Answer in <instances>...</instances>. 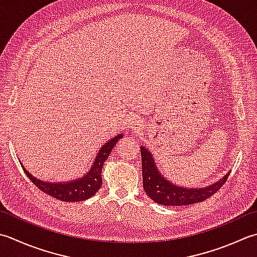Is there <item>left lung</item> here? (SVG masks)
Here are the masks:
<instances>
[{"instance_id": "8db88e82", "label": "left lung", "mask_w": 257, "mask_h": 257, "mask_svg": "<svg viewBox=\"0 0 257 257\" xmlns=\"http://www.w3.org/2000/svg\"><path fill=\"white\" fill-rule=\"evenodd\" d=\"M143 167V184L146 194L150 199L165 206H185L200 203L209 198L222 187L227 180L229 173L218 182L206 186L204 188H184L173 184L160 174L156 167L152 153L140 146Z\"/></svg>"}]
</instances>
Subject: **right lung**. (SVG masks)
<instances>
[{
  "label": "right lung",
  "instance_id": "right-lung-1",
  "mask_svg": "<svg viewBox=\"0 0 257 257\" xmlns=\"http://www.w3.org/2000/svg\"><path fill=\"white\" fill-rule=\"evenodd\" d=\"M122 138V134H119L112 139H110L108 143H105L98 152L93 165L91 166L89 172L84 174L81 178H78L71 182L63 183H47L39 179L35 176L30 174L24 166L21 164L24 173L27 174L29 179L42 190L43 193L48 194L52 197L62 200V202H81L85 200L98 192V189L102 185L101 172L103 168V163L109 157L112 148L118 143V140Z\"/></svg>",
  "mask_w": 257,
  "mask_h": 257
}]
</instances>
